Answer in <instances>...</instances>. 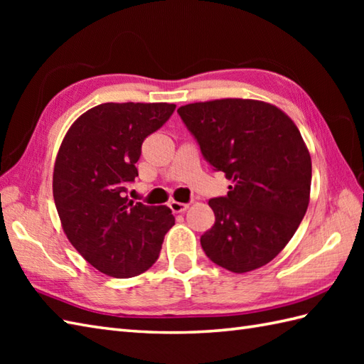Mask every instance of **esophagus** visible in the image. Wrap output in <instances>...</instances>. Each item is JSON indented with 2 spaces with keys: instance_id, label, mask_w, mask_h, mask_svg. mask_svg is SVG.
<instances>
[{
  "instance_id": "esophagus-1",
  "label": "esophagus",
  "mask_w": 364,
  "mask_h": 364,
  "mask_svg": "<svg viewBox=\"0 0 364 364\" xmlns=\"http://www.w3.org/2000/svg\"><path fill=\"white\" fill-rule=\"evenodd\" d=\"M168 206H170V210H172L173 213H176V214H180V213H184L189 208V205L188 203H180V202H170L168 203Z\"/></svg>"
}]
</instances>
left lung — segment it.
I'll return each mask as SVG.
<instances>
[{"label": "left lung", "instance_id": "8db88e82", "mask_svg": "<svg viewBox=\"0 0 364 364\" xmlns=\"http://www.w3.org/2000/svg\"><path fill=\"white\" fill-rule=\"evenodd\" d=\"M200 151L231 186L210 200L215 222L200 237L206 257L242 274L272 261L310 203L311 158L297 127L278 107L225 98L181 106Z\"/></svg>", "mask_w": 364, "mask_h": 364}]
</instances>
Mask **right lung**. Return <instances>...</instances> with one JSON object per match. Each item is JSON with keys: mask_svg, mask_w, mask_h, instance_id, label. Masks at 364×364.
Segmentation results:
<instances>
[{"mask_svg": "<svg viewBox=\"0 0 364 364\" xmlns=\"http://www.w3.org/2000/svg\"><path fill=\"white\" fill-rule=\"evenodd\" d=\"M175 105L103 103L76 120L60 145L53 196L63 228L100 272L128 278L159 257L175 218L167 206L129 200L142 142L170 119Z\"/></svg>", "mask_w": 364, "mask_h": 364, "instance_id": "right-lung-1", "label": "right lung"}]
</instances>
